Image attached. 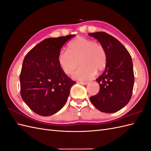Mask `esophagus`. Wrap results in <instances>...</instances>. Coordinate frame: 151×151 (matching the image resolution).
Instances as JSON below:
<instances>
[{
    "label": "esophagus",
    "instance_id": "obj_1",
    "mask_svg": "<svg viewBox=\"0 0 151 151\" xmlns=\"http://www.w3.org/2000/svg\"><path fill=\"white\" fill-rule=\"evenodd\" d=\"M80 83H81V84H82V85H87V84H88L89 83V82H79Z\"/></svg>",
    "mask_w": 151,
    "mask_h": 151
}]
</instances>
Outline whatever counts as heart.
I'll return each mask as SVG.
<instances>
[{"label":"heart","mask_w":151,"mask_h":151,"mask_svg":"<svg viewBox=\"0 0 151 151\" xmlns=\"http://www.w3.org/2000/svg\"><path fill=\"white\" fill-rule=\"evenodd\" d=\"M69 52L62 50L58 55L60 68L66 75H71L78 66L80 67L73 73V79L87 80L102 71L106 68L107 54L106 48L100 42L88 38L80 37L68 45Z\"/></svg>","instance_id":"b5f03b06"}]
</instances>
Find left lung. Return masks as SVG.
<instances>
[{
    "label": "left lung",
    "instance_id": "left-lung-1",
    "mask_svg": "<svg viewBox=\"0 0 151 151\" xmlns=\"http://www.w3.org/2000/svg\"><path fill=\"white\" fill-rule=\"evenodd\" d=\"M105 47L107 62L104 72L96 79L100 84L97 94L91 101L101 112L113 113L130 101L134 86V71L130 54L120 41L105 32L88 34Z\"/></svg>",
    "mask_w": 151,
    "mask_h": 151
}]
</instances>
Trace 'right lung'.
I'll return each instance as SVG.
<instances>
[{
	"label": "right lung",
	"mask_w": 151,
	"mask_h": 151,
	"mask_svg": "<svg viewBox=\"0 0 151 151\" xmlns=\"http://www.w3.org/2000/svg\"><path fill=\"white\" fill-rule=\"evenodd\" d=\"M75 36L46 38L24 59L20 75L21 96L38 114L47 116L60 110L76 83L62 71L58 62L62 47Z\"/></svg>",
	"instance_id": "1"
}]
</instances>
